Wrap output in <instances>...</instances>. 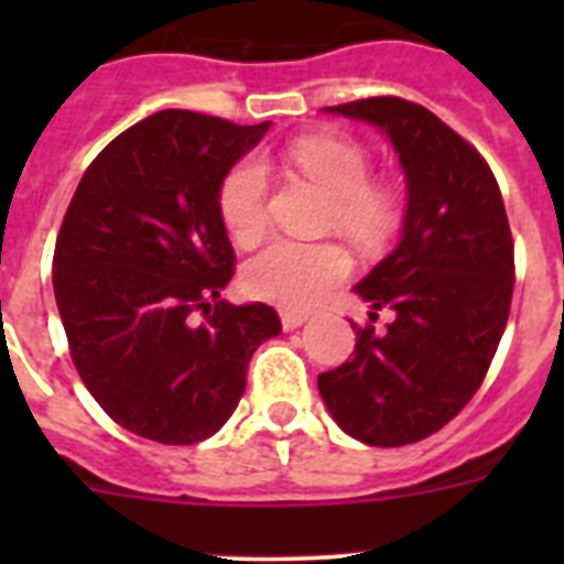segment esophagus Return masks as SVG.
Returning a JSON list of instances; mask_svg holds the SVG:
<instances>
[{
  "label": "esophagus",
  "mask_w": 564,
  "mask_h": 564,
  "mask_svg": "<svg viewBox=\"0 0 564 564\" xmlns=\"http://www.w3.org/2000/svg\"><path fill=\"white\" fill-rule=\"evenodd\" d=\"M279 318H282V327H285V330H296L299 325H305V322H307V313L305 311H291V307H282V311H279Z\"/></svg>",
  "instance_id": "1"
}]
</instances>
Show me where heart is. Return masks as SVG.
Masks as SVG:
<instances>
[{
	"instance_id": "heart-1",
	"label": "heart",
	"mask_w": 564,
	"mask_h": 564,
	"mask_svg": "<svg viewBox=\"0 0 564 564\" xmlns=\"http://www.w3.org/2000/svg\"><path fill=\"white\" fill-rule=\"evenodd\" d=\"M288 158L333 197V223L361 248H381L401 226L398 194L372 183L367 147L344 134H305L288 147ZM226 231L237 242H251L268 223V169L257 158H242L226 172L217 192ZM352 259L336 242L271 239L246 262V288L273 305L311 307L350 276Z\"/></svg>"
}]
</instances>
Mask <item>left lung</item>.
<instances>
[{
  "instance_id": "1",
  "label": "left lung",
  "mask_w": 564,
  "mask_h": 564,
  "mask_svg": "<svg viewBox=\"0 0 564 564\" xmlns=\"http://www.w3.org/2000/svg\"><path fill=\"white\" fill-rule=\"evenodd\" d=\"M327 109L387 132L410 203L401 246L356 285L395 322L383 333L352 325V358L322 372L318 392L350 437L406 446L443 430L480 390L511 311L514 239L486 158L435 112L395 96Z\"/></svg>"
}]
</instances>
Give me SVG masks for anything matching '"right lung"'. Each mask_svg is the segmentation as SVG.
<instances>
[{"instance_id":"right-lung-1","label":"right lung","mask_w":564,"mask_h":564,"mask_svg":"<svg viewBox=\"0 0 564 564\" xmlns=\"http://www.w3.org/2000/svg\"><path fill=\"white\" fill-rule=\"evenodd\" d=\"M268 127L149 115L98 152L64 214L53 291L69 356L101 410L147 441L212 437L253 350L282 330L273 307L220 299L237 253L217 192Z\"/></svg>"}]
</instances>
